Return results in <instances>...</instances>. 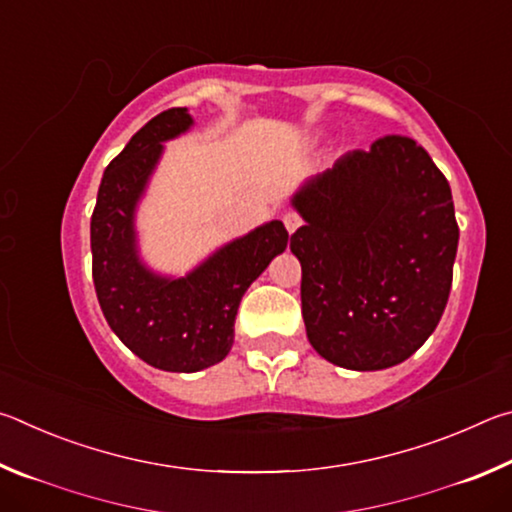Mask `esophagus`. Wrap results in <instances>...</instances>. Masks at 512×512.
<instances>
[{"label": "esophagus", "instance_id": "1", "mask_svg": "<svg viewBox=\"0 0 512 512\" xmlns=\"http://www.w3.org/2000/svg\"><path fill=\"white\" fill-rule=\"evenodd\" d=\"M282 221H284V228H287L289 232H296L300 225H302L300 214H296V212H287V214L282 216Z\"/></svg>", "mask_w": 512, "mask_h": 512}]
</instances>
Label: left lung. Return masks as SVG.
<instances>
[{
  "instance_id": "left-lung-1",
  "label": "left lung",
  "mask_w": 512,
  "mask_h": 512,
  "mask_svg": "<svg viewBox=\"0 0 512 512\" xmlns=\"http://www.w3.org/2000/svg\"><path fill=\"white\" fill-rule=\"evenodd\" d=\"M291 235L302 318L320 357L350 370L402 363L429 339L452 291V189L406 135L348 151L300 189Z\"/></svg>"
}]
</instances>
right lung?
Listing matches in <instances>:
<instances>
[{
    "mask_svg": "<svg viewBox=\"0 0 512 512\" xmlns=\"http://www.w3.org/2000/svg\"><path fill=\"white\" fill-rule=\"evenodd\" d=\"M192 124L185 108H169L137 131L106 171L90 221L92 280L112 332L153 368L196 372L225 359L235 339L239 302L289 232L271 221L232 241L183 280H162L137 262L133 210L162 142Z\"/></svg>",
    "mask_w": 512,
    "mask_h": 512,
    "instance_id": "obj_1",
    "label": "right lung"
}]
</instances>
